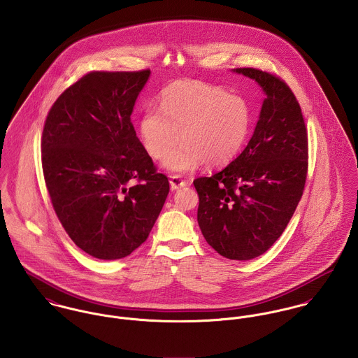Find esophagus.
<instances>
[{
  "instance_id": "esophagus-1",
  "label": "esophagus",
  "mask_w": 358,
  "mask_h": 358,
  "mask_svg": "<svg viewBox=\"0 0 358 358\" xmlns=\"http://www.w3.org/2000/svg\"><path fill=\"white\" fill-rule=\"evenodd\" d=\"M169 183H171V189H172V190H178V189L185 187V186L187 185V182L183 180L180 176H171Z\"/></svg>"
}]
</instances>
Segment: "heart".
<instances>
[{
    "mask_svg": "<svg viewBox=\"0 0 358 358\" xmlns=\"http://www.w3.org/2000/svg\"><path fill=\"white\" fill-rule=\"evenodd\" d=\"M159 108L145 110L139 132L146 152L164 158L178 143L184 146L164 161L176 173L196 169L203 162L220 166L230 162L245 143L252 124V108L245 98L200 81H178L161 92Z\"/></svg>",
    "mask_w": 358,
    "mask_h": 358,
    "instance_id": "heart-1",
    "label": "heart"
}]
</instances>
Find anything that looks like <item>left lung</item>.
Masks as SVG:
<instances>
[{
  "label": "left lung",
  "instance_id": "left-lung-1",
  "mask_svg": "<svg viewBox=\"0 0 358 358\" xmlns=\"http://www.w3.org/2000/svg\"><path fill=\"white\" fill-rule=\"evenodd\" d=\"M233 71L255 80L266 95L254 135L226 168L193 183L206 243L227 259L250 260L278 240L301 201L307 131L301 106L282 80L251 67Z\"/></svg>",
  "mask_w": 358,
  "mask_h": 358
}]
</instances>
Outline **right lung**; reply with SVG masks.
<instances>
[{
    "label": "right lung",
    "instance_id": "add662e5",
    "mask_svg": "<svg viewBox=\"0 0 358 358\" xmlns=\"http://www.w3.org/2000/svg\"><path fill=\"white\" fill-rule=\"evenodd\" d=\"M149 77L150 70L91 71L45 120L43 171L53 209L74 244L103 260L131 255L148 240L169 193L131 122Z\"/></svg>",
    "mask_w": 358,
    "mask_h": 358
}]
</instances>
